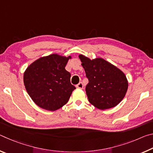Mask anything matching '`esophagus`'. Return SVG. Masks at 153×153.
<instances>
[{"instance_id":"esophagus-1","label":"esophagus","mask_w":153,"mask_h":153,"mask_svg":"<svg viewBox=\"0 0 153 153\" xmlns=\"http://www.w3.org/2000/svg\"><path fill=\"white\" fill-rule=\"evenodd\" d=\"M76 86V88H81V89H82L83 87H84V86H83L82 82H79V84H77Z\"/></svg>"}]
</instances>
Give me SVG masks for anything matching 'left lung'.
Returning a JSON list of instances; mask_svg holds the SVG:
<instances>
[{
    "mask_svg": "<svg viewBox=\"0 0 153 153\" xmlns=\"http://www.w3.org/2000/svg\"><path fill=\"white\" fill-rule=\"evenodd\" d=\"M88 84L86 92L89 102L101 110L117 106L128 90V82L122 71L102 58L91 59L79 55Z\"/></svg>",
    "mask_w": 153,
    "mask_h": 153,
    "instance_id": "8db88e82",
    "label": "left lung"
}]
</instances>
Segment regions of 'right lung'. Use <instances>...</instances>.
Listing matches in <instances>:
<instances>
[{"mask_svg": "<svg viewBox=\"0 0 153 153\" xmlns=\"http://www.w3.org/2000/svg\"><path fill=\"white\" fill-rule=\"evenodd\" d=\"M71 56L53 54L36 60L24 74L26 91L38 107L54 111L63 107L76 89L65 67Z\"/></svg>", "mask_w": 153, "mask_h": 153, "instance_id": "obj_1", "label": "right lung"}]
</instances>
